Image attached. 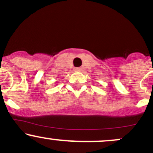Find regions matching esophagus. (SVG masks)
<instances>
[{
	"mask_svg": "<svg viewBox=\"0 0 153 153\" xmlns=\"http://www.w3.org/2000/svg\"><path fill=\"white\" fill-rule=\"evenodd\" d=\"M74 71H76V72H79L82 71V68H74Z\"/></svg>",
	"mask_w": 153,
	"mask_h": 153,
	"instance_id": "obj_1",
	"label": "esophagus"
}]
</instances>
